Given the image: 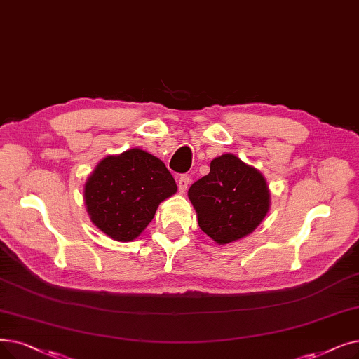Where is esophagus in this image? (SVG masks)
I'll use <instances>...</instances> for the list:
<instances>
[{
    "label": "esophagus",
    "instance_id": "1",
    "mask_svg": "<svg viewBox=\"0 0 359 359\" xmlns=\"http://www.w3.org/2000/svg\"><path fill=\"white\" fill-rule=\"evenodd\" d=\"M189 183H191L189 176H180V177H179V182H177L179 192H180V194H184L186 191H188V186H189Z\"/></svg>",
    "mask_w": 359,
    "mask_h": 359
}]
</instances>
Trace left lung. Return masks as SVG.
<instances>
[{
  "instance_id": "left-lung-1",
  "label": "left lung",
  "mask_w": 359,
  "mask_h": 359,
  "mask_svg": "<svg viewBox=\"0 0 359 359\" xmlns=\"http://www.w3.org/2000/svg\"><path fill=\"white\" fill-rule=\"evenodd\" d=\"M188 196L201 230L218 245L248 236L270 210L266 179L233 154L214 158L210 173L191 186Z\"/></svg>"
}]
</instances>
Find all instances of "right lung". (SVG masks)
I'll list each match as a JSON object with an SVG mask.
<instances>
[{"mask_svg": "<svg viewBox=\"0 0 359 359\" xmlns=\"http://www.w3.org/2000/svg\"><path fill=\"white\" fill-rule=\"evenodd\" d=\"M176 192L165 164L132 148L101 160L85 183L83 196L93 224L108 238L130 242L151 223L161 202Z\"/></svg>", "mask_w": 359, "mask_h": 359, "instance_id": "add662e5", "label": "right lung"}]
</instances>
